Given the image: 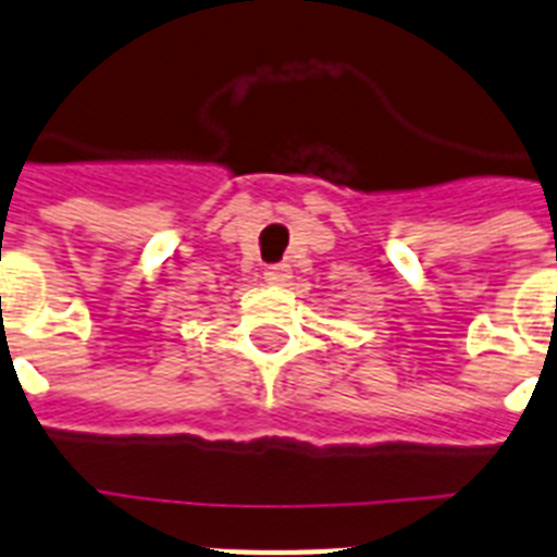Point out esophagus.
<instances>
[{
	"label": "esophagus",
	"instance_id": "34e87169",
	"mask_svg": "<svg viewBox=\"0 0 557 557\" xmlns=\"http://www.w3.org/2000/svg\"><path fill=\"white\" fill-rule=\"evenodd\" d=\"M288 277H292V269H288V263H274L265 269V283H271V286H286Z\"/></svg>",
	"mask_w": 557,
	"mask_h": 557
}]
</instances>
